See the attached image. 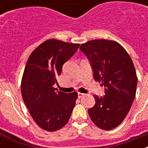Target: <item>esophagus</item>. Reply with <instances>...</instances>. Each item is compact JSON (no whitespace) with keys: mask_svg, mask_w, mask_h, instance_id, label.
<instances>
[{"mask_svg":"<svg viewBox=\"0 0 148 148\" xmlns=\"http://www.w3.org/2000/svg\"><path fill=\"white\" fill-rule=\"evenodd\" d=\"M84 95V94L82 93V92H78V97L79 98V99H81Z\"/></svg>","mask_w":148,"mask_h":148,"instance_id":"obj_1","label":"esophagus"}]
</instances>
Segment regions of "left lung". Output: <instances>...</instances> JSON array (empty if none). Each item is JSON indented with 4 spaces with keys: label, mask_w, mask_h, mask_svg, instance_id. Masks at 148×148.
<instances>
[{
    "label": "left lung",
    "mask_w": 148,
    "mask_h": 148,
    "mask_svg": "<svg viewBox=\"0 0 148 148\" xmlns=\"http://www.w3.org/2000/svg\"><path fill=\"white\" fill-rule=\"evenodd\" d=\"M95 81L105 87L104 96L94 95L95 105L88 109L92 122L103 130L116 127L130 110L136 92V73L133 61L116 41L92 40L81 45Z\"/></svg>",
    "instance_id": "left-lung-1"
}]
</instances>
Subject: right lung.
<instances>
[{
	"label": "right lung",
	"instance_id": "obj_1",
	"mask_svg": "<svg viewBox=\"0 0 148 148\" xmlns=\"http://www.w3.org/2000/svg\"><path fill=\"white\" fill-rule=\"evenodd\" d=\"M80 44L49 39L31 53L21 81L23 100L35 123L47 131L64 126L71 116L78 93L56 91V77Z\"/></svg>",
	"mask_w": 148,
	"mask_h": 148
}]
</instances>
